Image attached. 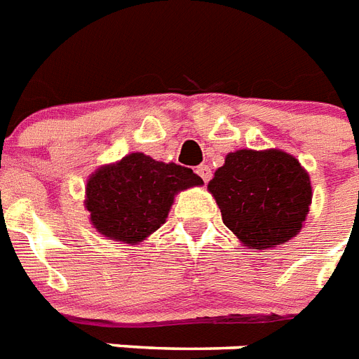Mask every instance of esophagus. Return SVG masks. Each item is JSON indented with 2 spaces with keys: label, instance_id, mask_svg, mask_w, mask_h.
Returning <instances> with one entry per match:
<instances>
[{
  "label": "esophagus",
  "instance_id": "1",
  "mask_svg": "<svg viewBox=\"0 0 359 359\" xmlns=\"http://www.w3.org/2000/svg\"><path fill=\"white\" fill-rule=\"evenodd\" d=\"M196 174L200 177H202L203 182L208 183L209 180H211V166L209 165H200V166H196Z\"/></svg>",
  "mask_w": 359,
  "mask_h": 359
}]
</instances>
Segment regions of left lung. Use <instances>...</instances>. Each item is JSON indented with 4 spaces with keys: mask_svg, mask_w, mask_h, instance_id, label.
Masks as SVG:
<instances>
[{
    "mask_svg": "<svg viewBox=\"0 0 359 359\" xmlns=\"http://www.w3.org/2000/svg\"><path fill=\"white\" fill-rule=\"evenodd\" d=\"M208 187L224 224L256 250L294 237L311 203L308 172L280 150L228 154Z\"/></svg>",
    "mask_w": 359,
    "mask_h": 359,
    "instance_id": "left-lung-1",
    "label": "left lung"
}]
</instances>
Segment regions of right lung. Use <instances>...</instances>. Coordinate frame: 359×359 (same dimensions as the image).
<instances>
[{"label": "right lung", "mask_w": 359, "mask_h": 359, "mask_svg": "<svg viewBox=\"0 0 359 359\" xmlns=\"http://www.w3.org/2000/svg\"><path fill=\"white\" fill-rule=\"evenodd\" d=\"M202 183L187 166L130 154L90 176L87 209L102 235L120 243H139L165 222L177 191Z\"/></svg>", "instance_id": "right-lung-1"}]
</instances>
